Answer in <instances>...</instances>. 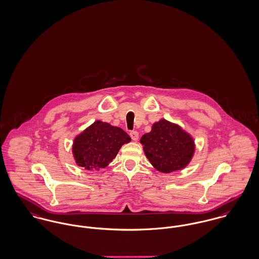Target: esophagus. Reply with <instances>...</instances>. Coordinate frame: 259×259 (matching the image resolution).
I'll return each instance as SVG.
<instances>
[{"label":"esophagus","instance_id":"34e87169","mask_svg":"<svg viewBox=\"0 0 259 259\" xmlns=\"http://www.w3.org/2000/svg\"><path fill=\"white\" fill-rule=\"evenodd\" d=\"M130 136H131L132 140L135 141V142L139 139V133H138L137 131H132V132L130 133Z\"/></svg>","mask_w":259,"mask_h":259}]
</instances>
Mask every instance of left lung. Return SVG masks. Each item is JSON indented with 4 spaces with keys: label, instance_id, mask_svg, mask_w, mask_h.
<instances>
[{
    "label": "left lung",
    "instance_id": "1",
    "mask_svg": "<svg viewBox=\"0 0 259 259\" xmlns=\"http://www.w3.org/2000/svg\"><path fill=\"white\" fill-rule=\"evenodd\" d=\"M140 143L152 165L162 174L183 169L195 153L193 137L179 124L165 119L155 122Z\"/></svg>",
    "mask_w": 259,
    "mask_h": 259
}]
</instances>
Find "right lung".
<instances>
[{
  "label": "right lung",
  "mask_w": 259,
  "mask_h": 259,
  "mask_svg": "<svg viewBox=\"0 0 259 259\" xmlns=\"http://www.w3.org/2000/svg\"><path fill=\"white\" fill-rule=\"evenodd\" d=\"M129 142L131 138L123 129L97 120L75 137L72 152L79 166L100 170L106 167L121 147Z\"/></svg>",
  "instance_id": "obj_1"
}]
</instances>
